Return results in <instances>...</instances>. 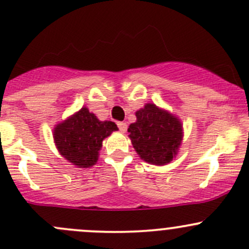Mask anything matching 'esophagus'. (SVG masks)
I'll list each match as a JSON object with an SVG mask.
<instances>
[{"instance_id": "obj_1", "label": "esophagus", "mask_w": 249, "mask_h": 249, "mask_svg": "<svg viewBox=\"0 0 249 249\" xmlns=\"http://www.w3.org/2000/svg\"><path fill=\"white\" fill-rule=\"evenodd\" d=\"M118 127H119L120 132H125V131H126V129H127V125H126V123L119 122V123H118Z\"/></svg>"}]
</instances>
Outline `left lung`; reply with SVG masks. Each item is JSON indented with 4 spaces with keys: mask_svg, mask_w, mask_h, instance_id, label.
Listing matches in <instances>:
<instances>
[{
    "mask_svg": "<svg viewBox=\"0 0 249 249\" xmlns=\"http://www.w3.org/2000/svg\"><path fill=\"white\" fill-rule=\"evenodd\" d=\"M136 118L127 131L141 159L153 165L172 161L183 139L180 120L154 104H147L137 110Z\"/></svg>",
    "mask_w": 249,
    "mask_h": 249,
    "instance_id": "8db88e82",
    "label": "left lung"
}]
</instances>
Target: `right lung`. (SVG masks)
Here are the masks:
<instances>
[{
  "mask_svg": "<svg viewBox=\"0 0 249 249\" xmlns=\"http://www.w3.org/2000/svg\"><path fill=\"white\" fill-rule=\"evenodd\" d=\"M118 127L113 122H101L87 107L54 127V142L60 154L78 167L96 164L102 141Z\"/></svg>",
  "mask_w": 249,
  "mask_h": 249,
  "instance_id": "right-lung-1",
  "label": "right lung"
}]
</instances>
